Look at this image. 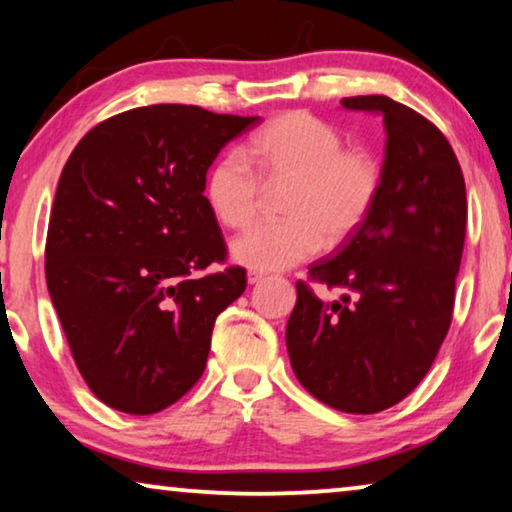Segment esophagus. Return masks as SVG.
Returning a JSON list of instances; mask_svg holds the SVG:
<instances>
[{
    "label": "esophagus",
    "mask_w": 512,
    "mask_h": 512,
    "mask_svg": "<svg viewBox=\"0 0 512 512\" xmlns=\"http://www.w3.org/2000/svg\"><path fill=\"white\" fill-rule=\"evenodd\" d=\"M263 279H265L263 272H256V270H249L247 272V281L251 283V286H254V283H261Z\"/></svg>",
    "instance_id": "esophagus-1"
}]
</instances>
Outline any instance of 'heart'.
<instances>
[{
	"instance_id": "b5f03b06",
	"label": "heart",
	"mask_w": 512,
	"mask_h": 512,
	"mask_svg": "<svg viewBox=\"0 0 512 512\" xmlns=\"http://www.w3.org/2000/svg\"><path fill=\"white\" fill-rule=\"evenodd\" d=\"M247 155L263 185H290L283 222L263 224L231 242L235 263L251 270H286L338 245L361 229L382 192V164L366 148H343L334 125L309 112H286L251 137ZM242 153L212 164L203 196L212 217L240 231L261 208V185Z\"/></svg>"
}]
</instances>
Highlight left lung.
I'll use <instances>...</instances> for the list:
<instances>
[{
    "label": "left lung",
    "mask_w": 512,
    "mask_h": 512,
    "mask_svg": "<svg viewBox=\"0 0 512 512\" xmlns=\"http://www.w3.org/2000/svg\"><path fill=\"white\" fill-rule=\"evenodd\" d=\"M341 105L382 116V192L361 229L309 267L313 281L343 295L325 302L297 281L286 348L320 403L375 414L416 389L451 327L467 192L451 144L414 109L387 96Z\"/></svg>",
    "instance_id": "obj_1"
}]
</instances>
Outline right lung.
<instances>
[{
    "instance_id": "1",
    "label": "right lung",
    "mask_w": 512,
    "mask_h": 512,
    "mask_svg": "<svg viewBox=\"0 0 512 512\" xmlns=\"http://www.w3.org/2000/svg\"><path fill=\"white\" fill-rule=\"evenodd\" d=\"M258 116L151 105L86 132L61 171L45 279L84 382L125 414L174 405L203 375L219 313L247 288L203 196L219 151Z\"/></svg>"
}]
</instances>
